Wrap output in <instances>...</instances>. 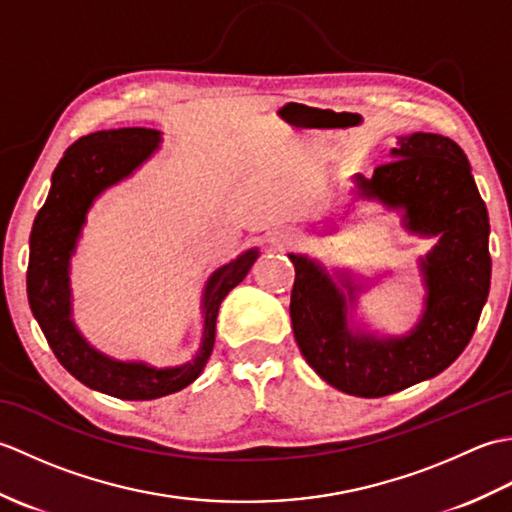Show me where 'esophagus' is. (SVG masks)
Wrapping results in <instances>:
<instances>
[{"mask_svg":"<svg viewBox=\"0 0 512 512\" xmlns=\"http://www.w3.org/2000/svg\"><path fill=\"white\" fill-rule=\"evenodd\" d=\"M297 239H299V235H297L295 228H275V231L268 233L270 246H275L279 250L297 244Z\"/></svg>","mask_w":512,"mask_h":512,"instance_id":"1","label":"esophagus"}]
</instances>
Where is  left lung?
Instances as JSON below:
<instances>
[{
	"label": "left lung",
	"mask_w": 512,
	"mask_h": 512,
	"mask_svg": "<svg viewBox=\"0 0 512 512\" xmlns=\"http://www.w3.org/2000/svg\"><path fill=\"white\" fill-rule=\"evenodd\" d=\"M389 162L372 178L354 176L356 195L405 211L407 231L438 244L420 259L427 297L424 312L405 336L352 332L345 292L325 268L290 253L295 286L290 319L299 350L325 383L350 396L380 398L444 372L469 345L491 288L488 213L464 151L451 138L416 132L398 136Z\"/></svg>",
	"instance_id": "8db88e82"
}]
</instances>
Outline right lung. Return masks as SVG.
I'll return each instance as SVG.
<instances>
[{
	"instance_id": "right-lung-1",
	"label": "right lung",
	"mask_w": 512,
	"mask_h": 512,
	"mask_svg": "<svg viewBox=\"0 0 512 512\" xmlns=\"http://www.w3.org/2000/svg\"><path fill=\"white\" fill-rule=\"evenodd\" d=\"M160 132L147 127L105 129L76 140L52 173V187L30 233L28 301L54 356L90 389L121 400H154L176 394L202 374L215 343V319L224 297L242 281L259 257L257 248L217 268L204 286V330L198 352L184 365L156 369L101 354L83 339L72 321L70 257L79 242L96 195L125 180L160 145Z\"/></svg>"
}]
</instances>
